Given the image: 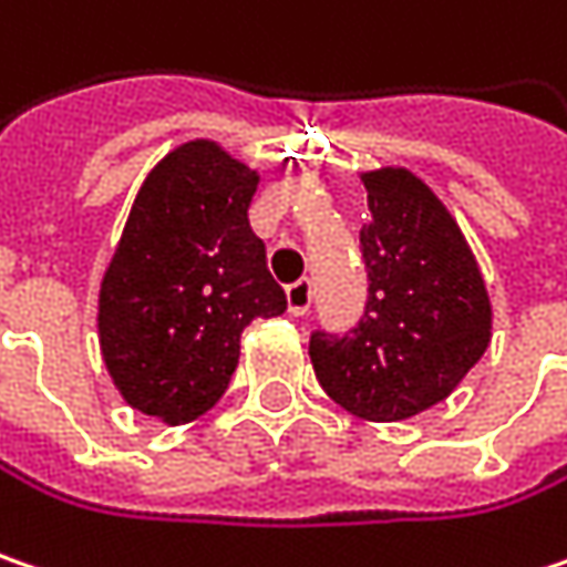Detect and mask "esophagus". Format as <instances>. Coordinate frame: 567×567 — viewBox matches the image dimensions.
<instances>
[{
  "label": "esophagus",
  "instance_id": "34e87169",
  "mask_svg": "<svg viewBox=\"0 0 567 567\" xmlns=\"http://www.w3.org/2000/svg\"><path fill=\"white\" fill-rule=\"evenodd\" d=\"M312 306V284L309 280H297L287 287V312L290 316H306Z\"/></svg>",
  "mask_w": 567,
  "mask_h": 567
}]
</instances>
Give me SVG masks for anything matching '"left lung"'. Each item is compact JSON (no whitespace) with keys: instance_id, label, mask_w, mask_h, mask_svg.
Here are the masks:
<instances>
[{"instance_id":"left-lung-1","label":"left lung","mask_w":567,"mask_h":567,"mask_svg":"<svg viewBox=\"0 0 567 567\" xmlns=\"http://www.w3.org/2000/svg\"><path fill=\"white\" fill-rule=\"evenodd\" d=\"M370 280L348 334L316 331L309 357L328 395L363 421H405L443 402L492 341L485 277L453 213L414 172H360Z\"/></svg>"}]
</instances>
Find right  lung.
<instances>
[{
	"instance_id": "add662e5",
	"label": "right lung",
	"mask_w": 567,
	"mask_h": 567,
	"mask_svg": "<svg viewBox=\"0 0 567 567\" xmlns=\"http://www.w3.org/2000/svg\"><path fill=\"white\" fill-rule=\"evenodd\" d=\"M261 175L213 140H187L146 175L101 277L104 367L130 409L165 424L210 411L251 319L287 309L248 226Z\"/></svg>"
}]
</instances>
